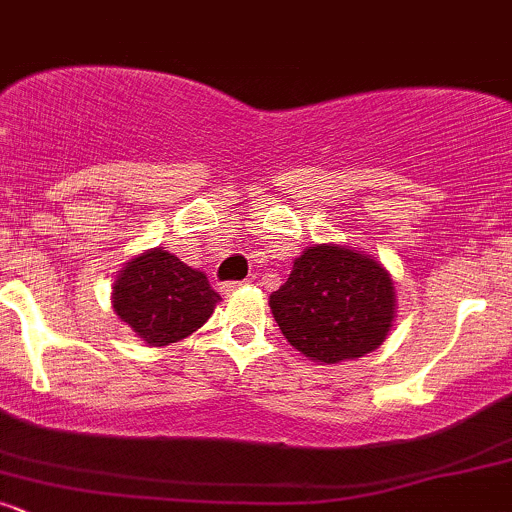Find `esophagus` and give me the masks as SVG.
Masks as SVG:
<instances>
[{
  "label": "esophagus",
  "mask_w": 512,
  "mask_h": 512,
  "mask_svg": "<svg viewBox=\"0 0 512 512\" xmlns=\"http://www.w3.org/2000/svg\"><path fill=\"white\" fill-rule=\"evenodd\" d=\"M243 281H228V284H223L221 289H223V293H236L238 289H243Z\"/></svg>",
  "instance_id": "34e87169"
}]
</instances>
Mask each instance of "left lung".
<instances>
[{
  "label": "left lung",
  "mask_w": 512,
  "mask_h": 512,
  "mask_svg": "<svg viewBox=\"0 0 512 512\" xmlns=\"http://www.w3.org/2000/svg\"><path fill=\"white\" fill-rule=\"evenodd\" d=\"M395 286L370 255L322 243L293 260L269 308L293 349L315 363H339L378 349L395 320Z\"/></svg>",
  "instance_id": "1"
}]
</instances>
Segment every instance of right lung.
Segmentation results:
<instances>
[{
  "mask_svg": "<svg viewBox=\"0 0 512 512\" xmlns=\"http://www.w3.org/2000/svg\"><path fill=\"white\" fill-rule=\"evenodd\" d=\"M219 301L207 274L187 267L163 248L132 257L113 284L117 317L149 346L190 337L209 320Z\"/></svg>",
  "mask_w": 512,
  "mask_h": 512,
  "instance_id": "right-lung-1",
  "label": "right lung"
}]
</instances>
